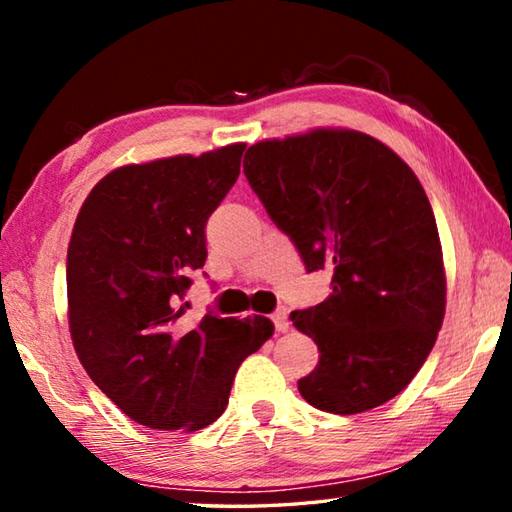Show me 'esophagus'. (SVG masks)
<instances>
[{"mask_svg":"<svg viewBox=\"0 0 512 512\" xmlns=\"http://www.w3.org/2000/svg\"><path fill=\"white\" fill-rule=\"evenodd\" d=\"M273 323H275V329L277 332H289V327H291V323H289V311L284 309V307H280L273 314Z\"/></svg>","mask_w":512,"mask_h":512,"instance_id":"34e87169","label":"esophagus"}]
</instances>
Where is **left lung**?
<instances>
[{
	"label": "left lung",
	"mask_w": 512,
	"mask_h": 512,
	"mask_svg": "<svg viewBox=\"0 0 512 512\" xmlns=\"http://www.w3.org/2000/svg\"><path fill=\"white\" fill-rule=\"evenodd\" d=\"M244 173L307 273L332 271L327 300L291 311L320 352L300 395L339 415L393 400L445 316L443 250L420 180L386 144L343 128L253 144Z\"/></svg>",
	"instance_id": "left-lung-1"
}]
</instances>
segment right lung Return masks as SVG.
Here are the masks:
<instances>
[{"label": "right lung", "instance_id": "1", "mask_svg": "<svg viewBox=\"0 0 512 512\" xmlns=\"http://www.w3.org/2000/svg\"><path fill=\"white\" fill-rule=\"evenodd\" d=\"M246 144L128 164L101 178L67 248L69 332L90 379L149 429L198 431L228 406L248 354L273 336L264 316L178 320L189 273L207 259L205 223L237 183Z\"/></svg>", "mask_w": 512, "mask_h": 512}]
</instances>
